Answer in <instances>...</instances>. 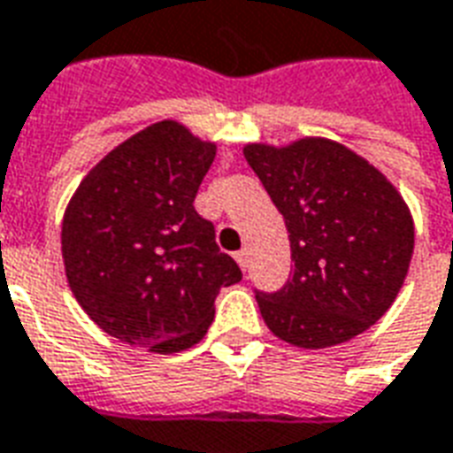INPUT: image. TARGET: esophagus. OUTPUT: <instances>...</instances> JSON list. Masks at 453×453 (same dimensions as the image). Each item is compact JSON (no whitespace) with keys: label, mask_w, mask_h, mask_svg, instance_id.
<instances>
[{"label":"esophagus","mask_w":453,"mask_h":453,"mask_svg":"<svg viewBox=\"0 0 453 453\" xmlns=\"http://www.w3.org/2000/svg\"><path fill=\"white\" fill-rule=\"evenodd\" d=\"M235 259H237V265H240V270H248V267H250V252H248V250H240V252H235Z\"/></svg>","instance_id":"obj_1"}]
</instances>
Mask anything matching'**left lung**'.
<instances>
[{"mask_svg":"<svg viewBox=\"0 0 453 453\" xmlns=\"http://www.w3.org/2000/svg\"><path fill=\"white\" fill-rule=\"evenodd\" d=\"M242 151L284 216L294 259L280 292L255 294L267 328L311 350L363 334L390 309L410 270L414 223L400 191L334 139Z\"/></svg>","mask_w":453,"mask_h":453,"instance_id":"1","label":"left lung"}]
</instances>
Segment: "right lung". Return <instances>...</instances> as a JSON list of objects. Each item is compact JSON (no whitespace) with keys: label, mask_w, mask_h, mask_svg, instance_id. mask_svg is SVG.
I'll return each mask as SVG.
<instances>
[{"label":"right lung","mask_w":453,"mask_h":453,"mask_svg":"<svg viewBox=\"0 0 453 453\" xmlns=\"http://www.w3.org/2000/svg\"><path fill=\"white\" fill-rule=\"evenodd\" d=\"M216 144L181 122L137 132L95 164L65 208L61 252L68 287L105 334L151 353L205 336L220 287L242 280L196 213Z\"/></svg>","instance_id":"1"}]
</instances>
